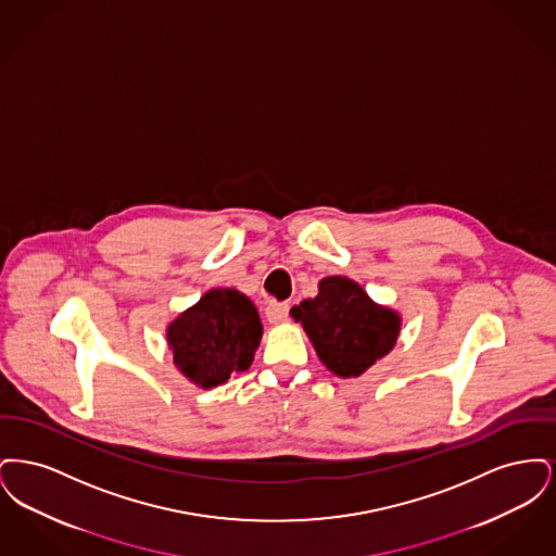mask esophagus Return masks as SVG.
Returning <instances> with one entry per match:
<instances>
[{
  "mask_svg": "<svg viewBox=\"0 0 556 556\" xmlns=\"http://www.w3.org/2000/svg\"><path fill=\"white\" fill-rule=\"evenodd\" d=\"M265 315L270 323H283V320H288V315H290V304L288 302H268L265 308Z\"/></svg>",
  "mask_w": 556,
  "mask_h": 556,
  "instance_id": "esophagus-1",
  "label": "esophagus"
}]
</instances>
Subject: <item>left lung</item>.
Wrapping results in <instances>:
<instances>
[{"label":"left lung","instance_id":"obj_1","mask_svg":"<svg viewBox=\"0 0 556 556\" xmlns=\"http://www.w3.org/2000/svg\"><path fill=\"white\" fill-rule=\"evenodd\" d=\"M317 350L320 363L338 377H358L390 354L400 333L396 311L372 302L348 277H325L318 293L291 308Z\"/></svg>","mask_w":556,"mask_h":556}]
</instances>
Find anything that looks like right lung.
I'll use <instances>...</instances> for the list:
<instances>
[{"instance_id":"obj_1","label":"right lung","mask_w":556,"mask_h":556,"mask_svg":"<svg viewBox=\"0 0 556 556\" xmlns=\"http://www.w3.org/2000/svg\"><path fill=\"white\" fill-rule=\"evenodd\" d=\"M263 323L248 295L231 288L206 291L166 327L173 363L198 388H216L250 369Z\"/></svg>"}]
</instances>
